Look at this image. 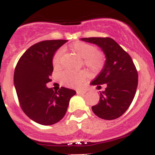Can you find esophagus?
Wrapping results in <instances>:
<instances>
[{
	"label": "esophagus",
	"instance_id": "1",
	"mask_svg": "<svg viewBox=\"0 0 155 155\" xmlns=\"http://www.w3.org/2000/svg\"><path fill=\"white\" fill-rule=\"evenodd\" d=\"M85 92L82 91V90H77V94H78V95H82V94H85Z\"/></svg>",
	"mask_w": 155,
	"mask_h": 155
}]
</instances>
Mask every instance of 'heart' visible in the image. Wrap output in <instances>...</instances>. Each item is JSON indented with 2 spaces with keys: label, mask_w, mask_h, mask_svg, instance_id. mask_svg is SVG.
I'll return each instance as SVG.
<instances>
[{
  "label": "heart",
  "mask_w": 155,
  "mask_h": 155,
  "mask_svg": "<svg viewBox=\"0 0 155 155\" xmlns=\"http://www.w3.org/2000/svg\"><path fill=\"white\" fill-rule=\"evenodd\" d=\"M70 49L82 58L84 64L93 72H97L103 68L104 57L103 54L98 51V49L95 46L81 42H76L70 46ZM61 57L62 51H58L54 54L52 65L54 69H58L61 66ZM87 76L88 74L85 70H66L62 73L61 78L62 83L67 86L80 87L83 85Z\"/></svg>",
  "instance_id": "1"
}]
</instances>
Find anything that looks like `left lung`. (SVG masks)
<instances>
[{"label": "left lung", "mask_w": 155, "mask_h": 155, "mask_svg": "<svg viewBox=\"0 0 155 155\" xmlns=\"http://www.w3.org/2000/svg\"><path fill=\"white\" fill-rule=\"evenodd\" d=\"M81 40L93 43L105 55L104 66L92 85L106 84L104 91L100 92V101L93 106L96 116L112 120L122 116L131 105L138 85V73L131 56L111 38L90 37Z\"/></svg>", "instance_id": "1"}]
</instances>
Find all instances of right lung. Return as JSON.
I'll use <instances>...</instances> for the list:
<instances>
[{"label": "right lung", "mask_w": 155, "mask_h": 155, "mask_svg": "<svg viewBox=\"0 0 155 155\" xmlns=\"http://www.w3.org/2000/svg\"><path fill=\"white\" fill-rule=\"evenodd\" d=\"M67 40H45L35 43L21 56L14 72V85L24 112L42 125H52L66 114L70 98L76 91L62 87L47 88L53 72L52 58Z\"/></svg>", "instance_id": "1"}]
</instances>
